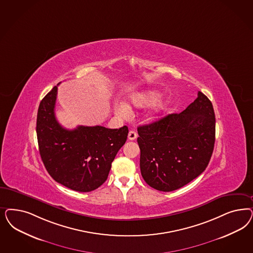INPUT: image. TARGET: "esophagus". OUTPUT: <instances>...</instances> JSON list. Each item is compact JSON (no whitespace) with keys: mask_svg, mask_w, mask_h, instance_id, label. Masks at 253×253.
<instances>
[{"mask_svg":"<svg viewBox=\"0 0 253 253\" xmlns=\"http://www.w3.org/2000/svg\"><path fill=\"white\" fill-rule=\"evenodd\" d=\"M127 138L129 140H134V139H137V133L135 131H129Z\"/></svg>","mask_w":253,"mask_h":253,"instance_id":"1","label":"esophagus"}]
</instances>
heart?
Instances as JSON below:
<instances>
[{
  "mask_svg": "<svg viewBox=\"0 0 253 253\" xmlns=\"http://www.w3.org/2000/svg\"><path fill=\"white\" fill-rule=\"evenodd\" d=\"M158 97H159V93L155 92V91H150V92L135 96L134 98H132V103L135 106H145V105H149V104H152V103L155 102ZM166 106H167V103H161V104L155 107L153 113H152V117H156L157 115L161 114L164 110L166 109ZM126 111H127V108L125 105H121V106H119L116 109L115 112H116V114L122 115Z\"/></svg>",
  "mask_w": 253,
  "mask_h": 253,
  "instance_id": "b5f03b06",
  "label": "heart"
}]
</instances>
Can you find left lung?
Masks as SVG:
<instances>
[{
	"mask_svg": "<svg viewBox=\"0 0 253 253\" xmlns=\"http://www.w3.org/2000/svg\"><path fill=\"white\" fill-rule=\"evenodd\" d=\"M215 123L211 101L198 91L180 114L139 126V167L147 184L171 192L198 177L213 153Z\"/></svg>",
	"mask_w": 253,
	"mask_h": 253,
	"instance_id": "left-lung-1",
	"label": "left lung"
}]
</instances>
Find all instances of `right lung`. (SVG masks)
Instances as JSON below:
<instances>
[{
  "instance_id": "obj_1",
  "label": "right lung",
  "mask_w": 253,
  "mask_h": 253,
  "mask_svg": "<svg viewBox=\"0 0 253 253\" xmlns=\"http://www.w3.org/2000/svg\"><path fill=\"white\" fill-rule=\"evenodd\" d=\"M57 85L42 99L38 109L36 133L42 160L58 183L77 192H91L106 181L128 128L79 126L66 129L55 115Z\"/></svg>"
}]
</instances>
